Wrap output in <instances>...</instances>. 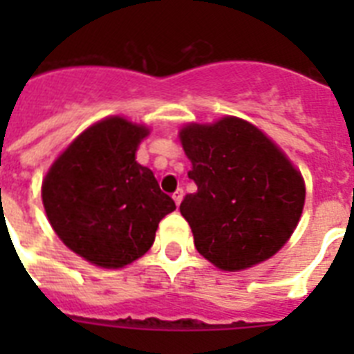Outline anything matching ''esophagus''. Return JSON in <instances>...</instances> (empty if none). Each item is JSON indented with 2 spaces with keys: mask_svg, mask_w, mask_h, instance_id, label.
<instances>
[{
  "mask_svg": "<svg viewBox=\"0 0 354 354\" xmlns=\"http://www.w3.org/2000/svg\"><path fill=\"white\" fill-rule=\"evenodd\" d=\"M172 198H174V202H176V205L182 204V200H183V189H178L176 193L172 194Z\"/></svg>",
  "mask_w": 354,
  "mask_h": 354,
  "instance_id": "34e87169",
  "label": "esophagus"
}]
</instances>
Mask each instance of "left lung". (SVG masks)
Instances as JSON below:
<instances>
[{"instance_id":"obj_1","label":"left lung","mask_w":354,"mask_h":354,"mask_svg":"<svg viewBox=\"0 0 354 354\" xmlns=\"http://www.w3.org/2000/svg\"><path fill=\"white\" fill-rule=\"evenodd\" d=\"M198 191L180 204L200 255L222 270L272 257L296 230L305 183L259 128L236 118L180 132Z\"/></svg>"}]
</instances>
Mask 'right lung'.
Returning <instances> with one entry per match:
<instances>
[{"instance_id":"obj_1","label":"right lung","mask_w":354,"mask_h":354,"mask_svg":"<svg viewBox=\"0 0 354 354\" xmlns=\"http://www.w3.org/2000/svg\"><path fill=\"white\" fill-rule=\"evenodd\" d=\"M147 133L122 118L99 121L64 150L41 185L53 230L102 268H122L145 255L161 218L176 209L152 171L136 161Z\"/></svg>"}]
</instances>
